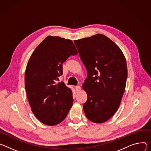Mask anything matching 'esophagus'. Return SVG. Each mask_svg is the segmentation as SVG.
I'll return each instance as SVG.
<instances>
[{"label":"esophagus","mask_w":151,"mask_h":151,"mask_svg":"<svg viewBox=\"0 0 151 151\" xmlns=\"http://www.w3.org/2000/svg\"><path fill=\"white\" fill-rule=\"evenodd\" d=\"M76 92H79L80 90H81V88L80 86H76Z\"/></svg>","instance_id":"esophagus-1"}]
</instances>
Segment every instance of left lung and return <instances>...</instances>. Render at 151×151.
Returning a JSON list of instances; mask_svg holds the SVG:
<instances>
[{"label":"left lung","instance_id":"8db88e82","mask_svg":"<svg viewBox=\"0 0 151 151\" xmlns=\"http://www.w3.org/2000/svg\"><path fill=\"white\" fill-rule=\"evenodd\" d=\"M74 42L88 71L82 86L88 95L83 110L91 121L103 123L121 104L128 73L125 58L118 45L100 33Z\"/></svg>","mask_w":151,"mask_h":151}]
</instances>
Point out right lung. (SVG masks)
<instances>
[{
  "instance_id": "right-lung-1",
  "label": "right lung",
  "mask_w": 151,
  "mask_h": 151,
  "mask_svg": "<svg viewBox=\"0 0 151 151\" xmlns=\"http://www.w3.org/2000/svg\"><path fill=\"white\" fill-rule=\"evenodd\" d=\"M77 53L71 40L48 36L29 59L24 75L27 98L33 113L44 124H60L73 106L71 89L56 81L63 73V63Z\"/></svg>"
}]
</instances>
